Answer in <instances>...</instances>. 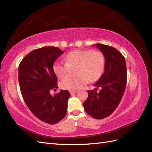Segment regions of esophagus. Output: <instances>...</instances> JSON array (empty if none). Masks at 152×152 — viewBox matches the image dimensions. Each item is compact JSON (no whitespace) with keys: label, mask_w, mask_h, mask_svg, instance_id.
I'll list each match as a JSON object with an SVG mask.
<instances>
[{"label":"esophagus","mask_w":152,"mask_h":152,"mask_svg":"<svg viewBox=\"0 0 152 152\" xmlns=\"http://www.w3.org/2000/svg\"><path fill=\"white\" fill-rule=\"evenodd\" d=\"M76 92H77V90H70V94H73L76 93Z\"/></svg>","instance_id":"obj_1"}]
</instances>
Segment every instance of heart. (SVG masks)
<instances>
[{
	"label": "heart",
	"instance_id": "1",
	"mask_svg": "<svg viewBox=\"0 0 152 152\" xmlns=\"http://www.w3.org/2000/svg\"><path fill=\"white\" fill-rule=\"evenodd\" d=\"M66 63L56 62L53 70L60 79L62 89L77 90L90 82H96L104 73L106 60L104 55L100 51L93 50H76L68 53L65 57ZM77 68L75 78H68L71 70ZM67 78L66 79L65 78Z\"/></svg>",
	"mask_w": 152,
	"mask_h": 152
}]
</instances>
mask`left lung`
<instances>
[{
  "label": "left lung",
  "instance_id": "1",
  "mask_svg": "<svg viewBox=\"0 0 152 152\" xmlns=\"http://www.w3.org/2000/svg\"><path fill=\"white\" fill-rule=\"evenodd\" d=\"M94 45L104 55L106 65L102 76L94 84L101 88L100 92L88 90L83 106L92 117L103 119L114 112L122 100L126 86V63L123 55L115 48L102 44Z\"/></svg>",
  "mask_w": 152,
  "mask_h": 152
}]
</instances>
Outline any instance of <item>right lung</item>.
<instances>
[{
  "instance_id": "obj_1",
  "label": "right lung",
  "mask_w": 152,
  "mask_h": 152,
  "mask_svg": "<svg viewBox=\"0 0 152 152\" xmlns=\"http://www.w3.org/2000/svg\"><path fill=\"white\" fill-rule=\"evenodd\" d=\"M63 53L54 46L36 49L18 66V82L24 102L36 117L49 124H57L65 117L70 96L64 90L53 96L50 94V90L58 88L53 65Z\"/></svg>"
}]
</instances>
